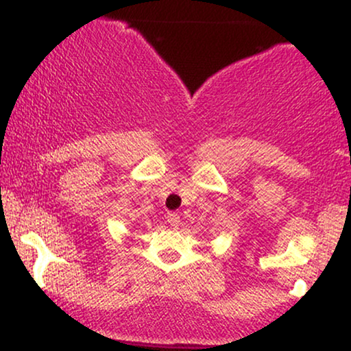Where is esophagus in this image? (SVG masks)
Listing matches in <instances>:
<instances>
[{"instance_id": "esophagus-1", "label": "esophagus", "mask_w": 351, "mask_h": 351, "mask_svg": "<svg viewBox=\"0 0 351 351\" xmlns=\"http://www.w3.org/2000/svg\"><path fill=\"white\" fill-rule=\"evenodd\" d=\"M167 219H168V224H170V226H173V228H178L180 226V223H181V219H180V215L178 213H168V216H167Z\"/></svg>"}]
</instances>
